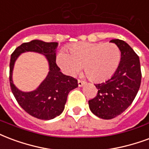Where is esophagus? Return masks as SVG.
Returning <instances> with one entry per match:
<instances>
[{"mask_svg":"<svg viewBox=\"0 0 149 149\" xmlns=\"http://www.w3.org/2000/svg\"><path fill=\"white\" fill-rule=\"evenodd\" d=\"M77 83H78V86H79V87H82V86H83L84 84H85V81H84V80H79V79H78Z\"/></svg>","mask_w":149,"mask_h":149,"instance_id":"obj_1","label":"esophagus"}]
</instances>
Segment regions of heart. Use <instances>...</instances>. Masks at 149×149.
<instances>
[{
	"mask_svg": "<svg viewBox=\"0 0 149 149\" xmlns=\"http://www.w3.org/2000/svg\"><path fill=\"white\" fill-rule=\"evenodd\" d=\"M69 52L61 50L56 62L62 71L75 76L83 67L90 80L103 81L113 76L119 65L121 50L113 42H85L72 44L68 47Z\"/></svg>",
	"mask_w": 149,
	"mask_h": 149,
	"instance_id": "b5f03b06",
	"label": "heart"
}]
</instances>
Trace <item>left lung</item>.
Returning a JSON list of instances; mask_svg holds the SVG:
<instances>
[{
  "label": "left lung",
  "mask_w": 149,
  "mask_h": 149,
  "mask_svg": "<svg viewBox=\"0 0 149 149\" xmlns=\"http://www.w3.org/2000/svg\"><path fill=\"white\" fill-rule=\"evenodd\" d=\"M121 50L119 65L113 77L95 84L96 96L88 101L89 108L97 117L111 119L131 105L139 91L141 71L139 57L125 42L112 39Z\"/></svg>",
  "instance_id": "obj_1"
}]
</instances>
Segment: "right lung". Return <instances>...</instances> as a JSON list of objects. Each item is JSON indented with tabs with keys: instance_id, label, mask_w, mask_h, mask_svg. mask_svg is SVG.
I'll return each instance as SVG.
<instances>
[{
	"instance_id": "add662e5",
	"label": "right lung",
	"mask_w": 149,
	"mask_h": 149,
	"mask_svg": "<svg viewBox=\"0 0 149 149\" xmlns=\"http://www.w3.org/2000/svg\"><path fill=\"white\" fill-rule=\"evenodd\" d=\"M58 42H45L33 40L24 42L16 48L11 55L9 81L11 90L19 105L30 115L38 119L49 120L60 115L65 108L69 91L78 86L77 80L64 75L56 64V48ZM27 51L40 52L47 57L50 71L47 78L40 87L31 93H23L12 83L11 75L14 63L18 55Z\"/></svg>"
}]
</instances>
